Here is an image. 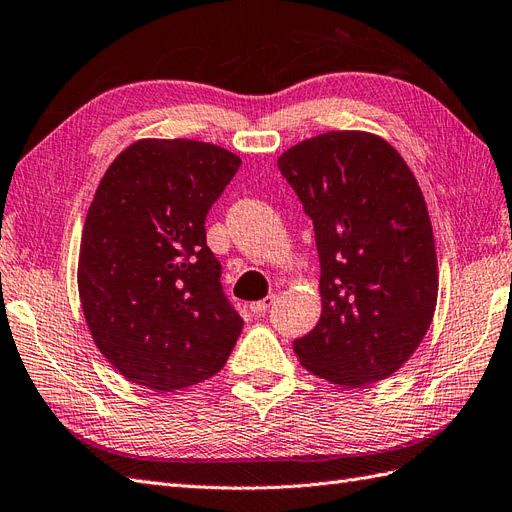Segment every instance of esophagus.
I'll use <instances>...</instances> for the list:
<instances>
[{"mask_svg":"<svg viewBox=\"0 0 512 512\" xmlns=\"http://www.w3.org/2000/svg\"><path fill=\"white\" fill-rule=\"evenodd\" d=\"M275 299H278V297H275V295H269V297H265V299H262V301H256V303H252L250 310H252L254 314H262V312H267V310L273 306V303H275Z\"/></svg>","mask_w":512,"mask_h":512,"instance_id":"34e87169","label":"esophagus"}]
</instances>
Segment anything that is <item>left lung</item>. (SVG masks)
<instances>
[{"mask_svg": "<svg viewBox=\"0 0 512 512\" xmlns=\"http://www.w3.org/2000/svg\"><path fill=\"white\" fill-rule=\"evenodd\" d=\"M312 219L321 319L293 340L301 364L347 388L390 377L433 321L437 256L422 191L377 135L329 131L278 159Z\"/></svg>", "mask_w": 512, "mask_h": 512, "instance_id": "left-lung-1", "label": "left lung"}]
</instances>
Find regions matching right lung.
<instances>
[{
    "mask_svg": "<svg viewBox=\"0 0 512 512\" xmlns=\"http://www.w3.org/2000/svg\"><path fill=\"white\" fill-rule=\"evenodd\" d=\"M241 159L193 140H140L94 193L79 297L99 351L122 377L183 390L224 368L243 319L206 245V215Z\"/></svg>",
    "mask_w": 512,
    "mask_h": 512,
    "instance_id": "1",
    "label": "right lung"
}]
</instances>
